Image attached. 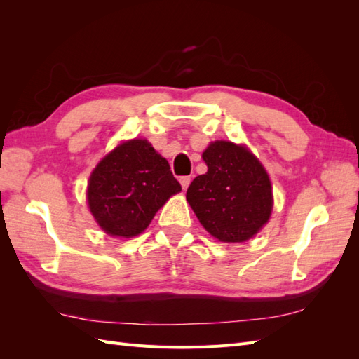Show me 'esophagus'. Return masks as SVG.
Instances as JSON below:
<instances>
[{"mask_svg": "<svg viewBox=\"0 0 359 359\" xmlns=\"http://www.w3.org/2000/svg\"><path fill=\"white\" fill-rule=\"evenodd\" d=\"M190 181H191V178H190V177H181V178H180V182H181V187H182V190H187V187L190 186Z\"/></svg>", "mask_w": 359, "mask_h": 359, "instance_id": "obj_1", "label": "esophagus"}]
</instances>
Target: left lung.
<instances>
[{
    "mask_svg": "<svg viewBox=\"0 0 359 359\" xmlns=\"http://www.w3.org/2000/svg\"><path fill=\"white\" fill-rule=\"evenodd\" d=\"M208 172L194 178L187 202L206 232L222 243H244L268 223L273 187L265 168L243 145L215 140L202 154Z\"/></svg>",
    "mask_w": 359,
    "mask_h": 359,
    "instance_id": "left-lung-1",
    "label": "left lung"
}]
</instances>
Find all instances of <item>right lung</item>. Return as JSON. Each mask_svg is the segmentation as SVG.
<instances>
[{
    "mask_svg": "<svg viewBox=\"0 0 359 359\" xmlns=\"http://www.w3.org/2000/svg\"><path fill=\"white\" fill-rule=\"evenodd\" d=\"M180 191L168 160L148 140L132 139L95 166L86 199L106 233L132 238L142 233L166 201Z\"/></svg>",
    "mask_w": 359,
    "mask_h": 359,
    "instance_id": "right-lung-1",
    "label": "right lung"
}]
</instances>
